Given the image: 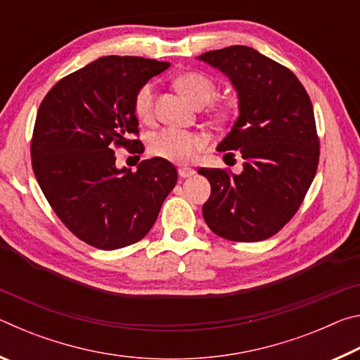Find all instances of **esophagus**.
I'll return each mask as SVG.
<instances>
[{
    "label": "esophagus",
    "mask_w": 360,
    "mask_h": 360,
    "mask_svg": "<svg viewBox=\"0 0 360 360\" xmlns=\"http://www.w3.org/2000/svg\"><path fill=\"white\" fill-rule=\"evenodd\" d=\"M178 174L181 176L182 179L191 178V176L195 174V169H193V168H188V167H181V168L178 169Z\"/></svg>",
    "instance_id": "obj_1"
}]
</instances>
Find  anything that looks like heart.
<instances>
[{
  "label": "heart",
  "mask_w": 360,
  "mask_h": 360,
  "mask_svg": "<svg viewBox=\"0 0 360 360\" xmlns=\"http://www.w3.org/2000/svg\"><path fill=\"white\" fill-rule=\"evenodd\" d=\"M176 87L184 94L188 100L197 106H203L214 98L217 94V85L214 79L202 71H188L176 77ZM154 100L155 87L152 82L144 84L138 90L133 100V109L139 120L150 122L154 117ZM233 106L229 103H212L210 106V114L216 120H227ZM208 144L206 136L200 133L186 131L179 129H163L149 136L148 149L149 154L163 158L173 163H187L197 155V152L203 150Z\"/></svg>",
  "instance_id": "obj_1"
}]
</instances>
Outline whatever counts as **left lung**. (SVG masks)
Listing matches in <instances>:
<instances>
[{
	"instance_id": "8db88e82",
	"label": "left lung",
	"mask_w": 360,
	"mask_h": 360,
	"mask_svg": "<svg viewBox=\"0 0 360 360\" xmlns=\"http://www.w3.org/2000/svg\"><path fill=\"white\" fill-rule=\"evenodd\" d=\"M230 77L240 117L217 146L243 157L241 174L200 168L211 184L203 217L216 235L254 243L276 235L300 208L318 172L319 136L311 100L289 68L252 47L230 46L198 57Z\"/></svg>"
}]
</instances>
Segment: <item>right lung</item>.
<instances>
[{"label": "right lung", "instance_id": "obj_1", "mask_svg": "<svg viewBox=\"0 0 360 360\" xmlns=\"http://www.w3.org/2000/svg\"><path fill=\"white\" fill-rule=\"evenodd\" d=\"M169 66L143 57L95 60L53 85L36 114L32 167L49 205L72 235L112 251L143 240L178 172L154 157L115 168L114 149L144 150L133 100ZM139 158V155H136Z\"/></svg>", "mask_w": 360, "mask_h": 360}]
</instances>
